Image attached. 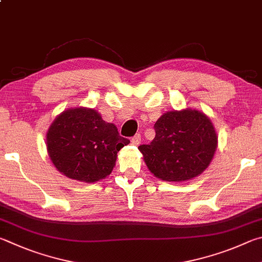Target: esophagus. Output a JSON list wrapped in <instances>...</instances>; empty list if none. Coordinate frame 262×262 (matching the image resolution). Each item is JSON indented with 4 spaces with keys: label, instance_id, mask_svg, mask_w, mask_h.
Instances as JSON below:
<instances>
[{
    "label": "esophagus",
    "instance_id": "34e87169",
    "mask_svg": "<svg viewBox=\"0 0 262 262\" xmlns=\"http://www.w3.org/2000/svg\"><path fill=\"white\" fill-rule=\"evenodd\" d=\"M140 141H141V136L139 134H137L135 137H132V139H131L132 145H135V146H138L140 144Z\"/></svg>",
    "mask_w": 262,
    "mask_h": 262
}]
</instances>
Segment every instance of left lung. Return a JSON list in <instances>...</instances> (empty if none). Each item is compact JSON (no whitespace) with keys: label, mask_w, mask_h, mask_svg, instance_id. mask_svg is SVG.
I'll return each instance as SVG.
<instances>
[{"label":"left lung","mask_w":262,"mask_h":262,"mask_svg":"<svg viewBox=\"0 0 262 262\" xmlns=\"http://www.w3.org/2000/svg\"><path fill=\"white\" fill-rule=\"evenodd\" d=\"M155 138L138 149L148 170L166 182H185L203 173L217 148V135L207 115L185 108L164 113L154 125Z\"/></svg>","instance_id":"left-lung-1"}]
</instances>
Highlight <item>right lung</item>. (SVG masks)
Segmentation results:
<instances>
[{
	"mask_svg": "<svg viewBox=\"0 0 262 262\" xmlns=\"http://www.w3.org/2000/svg\"><path fill=\"white\" fill-rule=\"evenodd\" d=\"M130 140L96 110L76 107L54 119L46 135L47 152L55 168L71 180L95 183L110 175L117 153Z\"/></svg>",
	"mask_w": 262,
	"mask_h": 262,
	"instance_id": "1",
	"label": "right lung"
}]
</instances>
